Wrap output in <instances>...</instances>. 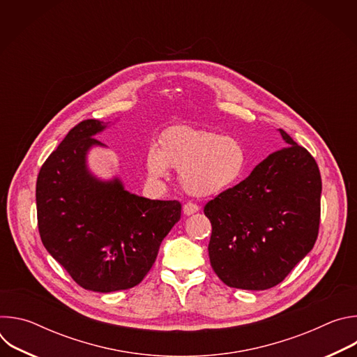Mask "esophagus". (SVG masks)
I'll return each instance as SVG.
<instances>
[{"label": "esophagus", "instance_id": "esophagus-1", "mask_svg": "<svg viewBox=\"0 0 357 357\" xmlns=\"http://www.w3.org/2000/svg\"><path fill=\"white\" fill-rule=\"evenodd\" d=\"M196 212H199V206L195 205V203L189 202V203H186V205L183 206V215H186V216H190V215H193Z\"/></svg>", "mask_w": 357, "mask_h": 357}]
</instances>
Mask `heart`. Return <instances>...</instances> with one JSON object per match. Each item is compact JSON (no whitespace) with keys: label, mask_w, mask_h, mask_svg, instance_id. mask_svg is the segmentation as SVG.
<instances>
[{"label":"heart","mask_w":357,"mask_h":357,"mask_svg":"<svg viewBox=\"0 0 357 357\" xmlns=\"http://www.w3.org/2000/svg\"><path fill=\"white\" fill-rule=\"evenodd\" d=\"M247 151L241 141L225 134L192 127L168 130L158 145L146 151V171L154 179L179 171L182 189L196 197L220 195L245 175Z\"/></svg>","instance_id":"1"}]
</instances>
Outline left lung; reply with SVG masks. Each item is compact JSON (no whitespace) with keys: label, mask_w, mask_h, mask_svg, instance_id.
Instances as JSON below:
<instances>
[{"label":"left lung","mask_w":357,"mask_h":357,"mask_svg":"<svg viewBox=\"0 0 357 357\" xmlns=\"http://www.w3.org/2000/svg\"><path fill=\"white\" fill-rule=\"evenodd\" d=\"M273 152L231 189L206 203L209 259L229 287L263 291L280 284L312 250L322 181L314 157L284 130Z\"/></svg>","instance_id":"1"}]
</instances>
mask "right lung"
Segmentation results:
<instances>
[{"label":"right lung","instance_id":"obj_1","mask_svg":"<svg viewBox=\"0 0 357 357\" xmlns=\"http://www.w3.org/2000/svg\"><path fill=\"white\" fill-rule=\"evenodd\" d=\"M109 123L73 127L42 165L36 181L40 240L84 289L113 292L142 281L181 219L178 200H152L126 190L120 178L101 181L87 167L94 137Z\"/></svg>","mask_w":357,"mask_h":357}]
</instances>
